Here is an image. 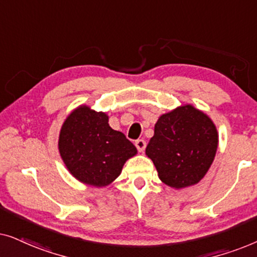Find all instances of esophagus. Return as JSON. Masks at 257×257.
Instances as JSON below:
<instances>
[{"instance_id":"obj_1","label":"esophagus","mask_w":257,"mask_h":257,"mask_svg":"<svg viewBox=\"0 0 257 257\" xmlns=\"http://www.w3.org/2000/svg\"><path fill=\"white\" fill-rule=\"evenodd\" d=\"M136 147L138 149L139 152H144L146 149V142L144 139H138L136 142Z\"/></svg>"}]
</instances>
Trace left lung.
Instances as JSON below:
<instances>
[{
  "instance_id": "left-lung-1",
  "label": "left lung",
  "mask_w": 257,
  "mask_h": 257,
  "mask_svg": "<svg viewBox=\"0 0 257 257\" xmlns=\"http://www.w3.org/2000/svg\"><path fill=\"white\" fill-rule=\"evenodd\" d=\"M217 145L219 132L209 115L185 104L160 115L145 153L165 185L182 189L202 180Z\"/></svg>"
}]
</instances>
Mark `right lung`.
<instances>
[{
  "label": "right lung",
  "mask_w": 257,
  "mask_h": 257,
  "mask_svg": "<svg viewBox=\"0 0 257 257\" xmlns=\"http://www.w3.org/2000/svg\"><path fill=\"white\" fill-rule=\"evenodd\" d=\"M58 151L70 174L82 184L106 187L138 151L124 133L108 125V115L79 105L63 122Z\"/></svg>",
  "instance_id": "obj_1"
}]
</instances>
